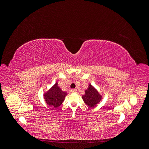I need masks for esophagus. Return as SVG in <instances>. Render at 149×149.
I'll list each match as a JSON object with an SVG mask.
<instances>
[{"instance_id": "1", "label": "esophagus", "mask_w": 149, "mask_h": 149, "mask_svg": "<svg viewBox=\"0 0 149 149\" xmlns=\"http://www.w3.org/2000/svg\"><path fill=\"white\" fill-rule=\"evenodd\" d=\"M71 92H72V93H76V92H77V90H76V89H71Z\"/></svg>"}]
</instances>
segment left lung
Returning <instances> with one entry per match:
<instances>
[{
    "label": "left lung",
    "instance_id": "left-lung-1",
    "mask_svg": "<svg viewBox=\"0 0 149 149\" xmlns=\"http://www.w3.org/2000/svg\"><path fill=\"white\" fill-rule=\"evenodd\" d=\"M84 102L89 107L96 106L101 100V96L93 86L89 84L88 88L85 90V94L82 96Z\"/></svg>",
    "mask_w": 149,
    "mask_h": 149
}]
</instances>
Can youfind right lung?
I'll list each match as a JSON object with an SVG mask.
<instances>
[{"label": "right lung", "instance_id": "add662e5", "mask_svg": "<svg viewBox=\"0 0 149 149\" xmlns=\"http://www.w3.org/2000/svg\"><path fill=\"white\" fill-rule=\"evenodd\" d=\"M66 95L67 93L63 91L58 86V83H56L50 89L44 94V98L49 106L58 107L63 102Z\"/></svg>", "mask_w": 149, "mask_h": 149}]
</instances>
